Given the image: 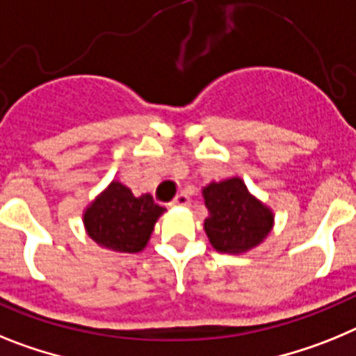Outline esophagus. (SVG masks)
Here are the masks:
<instances>
[{
  "mask_svg": "<svg viewBox=\"0 0 356 356\" xmlns=\"http://www.w3.org/2000/svg\"><path fill=\"white\" fill-rule=\"evenodd\" d=\"M188 204H190V197H188L186 193H179V195L170 202V206H188Z\"/></svg>",
  "mask_w": 356,
  "mask_h": 356,
  "instance_id": "1",
  "label": "esophagus"
}]
</instances>
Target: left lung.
Masks as SVG:
<instances>
[{"label": "left lung", "instance_id": "1", "mask_svg": "<svg viewBox=\"0 0 356 356\" xmlns=\"http://www.w3.org/2000/svg\"><path fill=\"white\" fill-rule=\"evenodd\" d=\"M208 218L204 231L216 252L245 254L265 242L274 227L270 206L252 195L243 179L211 181L202 188Z\"/></svg>", "mask_w": 356, "mask_h": 356}]
</instances>
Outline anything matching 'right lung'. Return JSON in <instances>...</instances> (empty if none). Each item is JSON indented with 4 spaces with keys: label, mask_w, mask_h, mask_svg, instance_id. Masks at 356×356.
I'll list each match as a JSON object with an SVG mask.
<instances>
[{
    "label": "right lung",
    "mask_w": 356,
    "mask_h": 356,
    "mask_svg": "<svg viewBox=\"0 0 356 356\" xmlns=\"http://www.w3.org/2000/svg\"><path fill=\"white\" fill-rule=\"evenodd\" d=\"M166 209L150 193L136 197L125 184L111 181L82 213L84 229L102 249L141 252L152 236L154 225Z\"/></svg>",
    "instance_id": "right-lung-1"
}]
</instances>
